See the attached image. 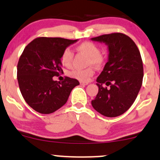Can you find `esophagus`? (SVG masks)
I'll use <instances>...</instances> for the list:
<instances>
[{"instance_id": "obj_1", "label": "esophagus", "mask_w": 160, "mask_h": 160, "mask_svg": "<svg viewBox=\"0 0 160 160\" xmlns=\"http://www.w3.org/2000/svg\"><path fill=\"white\" fill-rule=\"evenodd\" d=\"M80 84H81V85H83V86H84V85H88V82H80Z\"/></svg>"}]
</instances>
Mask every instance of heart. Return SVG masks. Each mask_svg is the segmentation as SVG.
I'll use <instances>...</instances> for the list:
<instances>
[{
	"label": "heart",
	"instance_id": "heart-1",
	"mask_svg": "<svg viewBox=\"0 0 160 160\" xmlns=\"http://www.w3.org/2000/svg\"><path fill=\"white\" fill-rule=\"evenodd\" d=\"M76 49L78 52H82L87 55L88 59V64L93 65L96 67H102L105 62V58L102 54H100V48L98 46L91 42H84L78 45L76 47ZM73 58V53L69 48L66 49L62 52L61 56V61L62 64L67 67H69L72 64ZM93 75V69L92 68H88L85 69H75L69 72V76L72 78L81 81V82H88L90 78Z\"/></svg>",
	"mask_w": 160,
	"mask_h": 160
}]
</instances>
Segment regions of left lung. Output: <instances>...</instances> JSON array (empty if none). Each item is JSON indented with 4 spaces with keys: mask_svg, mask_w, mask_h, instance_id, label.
<instances>
[{
    "mask_svg": "<svg viewBox=\"0 0 160 160\" xmlns=\"http://www.w3.org/2000/svg\"><path fill=\"white\" fill-rule=\"evenodd\" d=\"M108 46V62L97 78L99 91L92 106L102 115L118 117L130 108L136 100L143 80V63L136 43L121 33L91 38ZM110 85L107 89L103 84Z\"/></svg>",
    "mask_w": 160,
    "mask_h": 160,
    "instance_id": "obj_1",
    "label": "left lung"
}]
</instances>
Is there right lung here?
<instances>
[{"mask_svg":"<svg viewBox=\"0 0 160 160\" xmlns=\"http://www.w3.org/2000/svg\"><path fill=\"white\" fill-rule=\"evenodd\" d=\"M78 39L39 37L24 48L17 65V79L22 97L33 110L51 114L67 102L78 80L66 77L63 82L54 81L63 72L61 56Z\"/></svg>","mask_w":160,"mask_h":160,"instance_id":"1","label":"right lung"}]
</instances>
